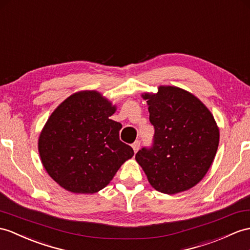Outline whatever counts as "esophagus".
I'll list each match as a JSON object with an SVG mask.
<instances>
[{
  "label": "esophagus",
  "mask_w": 250,
  "mask_h": 250,
  "mask_svg": "<svg viewBox=\"0 0 250 250\" xmlns=\"http://www.w3.org/2000/svg\"><path fill=\"white\" fill-rule=\"evenodd\" d=\"M131 146H132L133 151H135V153H137V151H138L139 148H140V141H136Z\"/></svg>",
  "instance_id": "1"
}]
</instances>
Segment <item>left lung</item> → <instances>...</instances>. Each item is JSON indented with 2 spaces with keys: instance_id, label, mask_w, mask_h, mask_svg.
<instances>
[{
  "instance_id": "8db88e82",
  "label": "left lung",
  "mask_w": 250,
  "mask_h": 250,
  "mask_svg": "<svg viewBox=\"0 0 250 250\" xmlns=\"http://www.w3.org/2000/svg\"><path fill=\"white\" fill-rule=\"evenodd\" d=\"M142 97L155 136L151 148L139 150L136 160L155 190L168 195L187 191L215 158L220 129L214 117L195 95L175 86H159Z\"/></svg>"
}]
</instances>
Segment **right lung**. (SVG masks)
<instances>
[{"mask_svg": "<svg viewBox=\"0 0 250 250\" xmlns=\"http://www.w3.org/2000/svg\"><path fill=\"white\" fill-rule=\"evenodd\" d=\"M117 106L95 90L65 99L38 139L42 166L54 181L76 194H93L112 180L133 149L119 138L122 125L109 119Z\"/></svg>", "mask_w": 250, "mask_h": 250, "instance_id": "add662e5", "label": "right lung"}]
</instances>
